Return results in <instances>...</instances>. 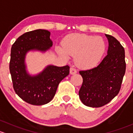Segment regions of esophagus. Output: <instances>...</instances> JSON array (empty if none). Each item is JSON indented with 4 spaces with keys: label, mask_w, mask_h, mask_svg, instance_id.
I'll return each instance as SVG.
<instances>
[{
    "label": "esophagus",
    "mask_w": 133,
    "mask_h": 133,
    "mask_svg": "<svg viewBox=\"0 0 133 133\" xmlns=\"http://www.w3.org/2000/svg\"><path fill=\"white\" fill-rule=\"evenodd\" d=\"M77 73V70L75 68H70V74L71 75H74V74H76Z\"/></svg>",
    "instance_id": "obj_1"
}]
</instances>
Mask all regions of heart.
Listing matches in <instances>:
<instances>
[{"instance_id":"heart-1","label":"heart","mask_w":133,"mask_h":133,"mask_svg":"<svg viewBox=\"0 0 133 133\" xmlns=\"http://www.w3.org/2000/svg\"><path fill=\"white\" fill-rule=\"evenodd\" d=\"M106 47L102 37L74 33L64 38L63 45L57 46L56 51L66 59L76 55V65L83 69H88L97 66L106 51Z\"/></svg>"}]
</instances>
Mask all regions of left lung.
<instances>
[{
  "mask_svg": "<svg viewBox=\"0 0 133 133\" xmlns=\"http://www.w3.org/2000/svg\"><path fill=\"white\" fill-rule=\"evenodd\" d=\"M105 36L109 45L106 56L97 66L79 72L83 79L79 98L88 107L103 106L117 96L125 72L124 47L113 36Z\"/></svg>",
  "mask_w": 133,
  "mask_h": 133,
  "instance_id": "1",
  "label": "left lung"
}]
</instances>
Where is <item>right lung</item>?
I'll use <instances>...</instances> for the list:
<instances>
[{
    "mask_svg": "<svg viewBox=\"0 0 133 133\" xmlns=\"http://www.w3.org/2000/svg\"><path fill=\"white\" fill-rule=\"evenodd\" d=\"M50 32L36 29L23 34L17 38L11 50L9 70L13 88L23 101L36 106L46 104L55 95L58 84L69 74L68 65H49L36 74L28 72L25 62L27 53L38 51L45 53L52 46Z\"/></svg>",
    "mask_w": 133,
    "mask_h": 133,
    "instance_id": "add662e5",
    "label": "right lung"
}]
</instances>
